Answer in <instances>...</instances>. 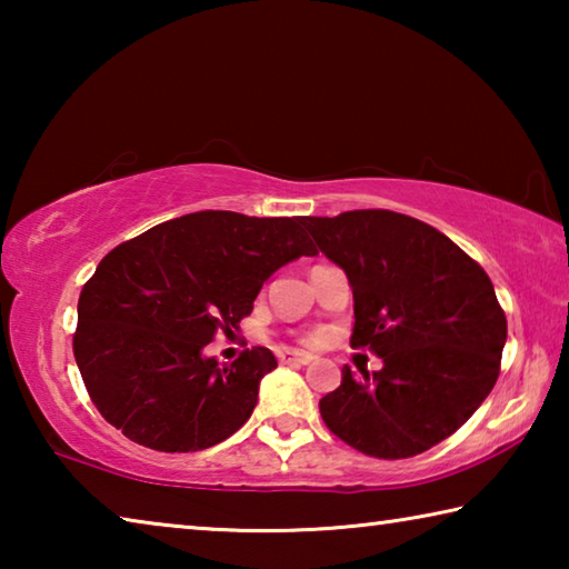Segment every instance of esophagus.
I'll return each instance as SVG.
<instances>
[{"label": "esophagus", "instance_id": "obj_1", "mask_svg": "<svg viewBox=\"0 0 569 569\" xmlns=\"http://www.w3.org/2000/svg\"><path fill=\"white\" fill-rule=\"evenodd\" d=\"M278 359H281L283 363H296V366H306V363H311L313 359L308 353H291V351H286V353H278Z\"/></svg>", "mask_w": 569, "mask_h": 569}]
</instances>
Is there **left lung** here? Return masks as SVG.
<instances>
[{"mask_svg":"<svg viewBox=\"0 0 569 569\" xmlns=\"http://www.w3.org/2000/svg\"><path fill=\"white\" fill-rule=\"evenodd\" d=\"M321 253L353 291L351 346H369L381 371H341L319 401L346 445L407 459L455 435L499 377L507 319L477 261L437 228L393 210L306 218Z\"/></svg>","mask_w":569,"mask_h":569,"instance_id":"1","label":"left lung"}]
</instances>
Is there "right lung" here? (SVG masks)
<instances>
[{
	"instance_id": "add662e5",
	"label": "right lung",
	"mask_w": 569,
	"mask_h": 569,
	"mask_svg": "<svg viewBox=\"0 0 569 569\" xmlns=\"http://www.w3.org/2000/svg\"><path fill=\"white\" fill-rule=\"evenodd\" d=\"M301 216L198 210L118 246L77 303L74 361L98 411L134 445L200 451L243 427L276 356H206L233 336L278 268L316 256Z\"/></svg>"
}]
</instances>
